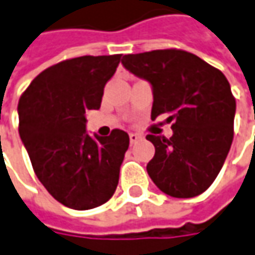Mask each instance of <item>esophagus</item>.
Returning <instances> with one entry per match:
<instances>
[{"instance_id":"1","label":"esophagus","mask_w":255,"mask_h":255,"mask_svg":"<svg viewBox=\"0 0 255 255\" xmlns=\"http://www.w3.org/2000/svg\"><path fill=\"white\" fill-rule=\"evenodd\" d=\"M142 138L139 134H135V132H131L129 134V141H131V144H134V142H137V141H139V139Z\"/></svg>"}]
</instances>
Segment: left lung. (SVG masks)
Here are the masks:
<instances>
[{"instance_id": "left-lung-1", "label": "left lung", "mask_w": 255, "mask_h": 255, "mask_svg": "<svg viewBox=\"0 0 255 255\" xmlns=\"http://www.w3.org/2000/svg\"><path fill=\"white\" fill-rule=\"evenodd\" d=\"M121 64L151 85V120L168 114L172 123L170 138L147 135L155 147L147 164L149 178L177 198L204 193L223 168L234 135L236 100L226 75L181 50L128 54Z\"/></svg>"}]
</instances>
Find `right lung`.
Returning <instances> with one entry per match:
<instances>
[{"mask_svg": "<svg viewBox=\"0 0 255 255\" xmlns=\"http://www.w3.org/2000/svg\"><path fill=\"white\" fill-rule=\"evenodd\" d=\"M121 54L84 55L37 75L18 103L19 137L47 191L72 210H91L116 193L129 145L123 129L87 132L88 110H98Z\"/></svg>", "mask_w": 255, "mask_h": 255, "instance_id": "right-lung-1", "label": "right lung"}]
</instances>
